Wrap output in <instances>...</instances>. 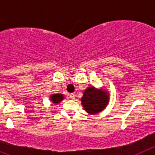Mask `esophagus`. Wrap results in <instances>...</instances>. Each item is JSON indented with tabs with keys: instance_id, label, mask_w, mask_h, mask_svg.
Masks as SVG:
<instances>
[{
	"instance_id": "1",
	"label": "esophagus",
	"mask_w": 155,
	"mask_h": 155,
	"mask_svg": "<svg viewBox=\"0 0 155 155\" xmlns=\"http://www.w3.org/2000/svg\"><path fill=\"white\" fill-rule=\"evenodd\" d=\"M70 98H72V99H74V98H75V94H74V93H72V94H70Z\"/></svg>"
}]
</instances>
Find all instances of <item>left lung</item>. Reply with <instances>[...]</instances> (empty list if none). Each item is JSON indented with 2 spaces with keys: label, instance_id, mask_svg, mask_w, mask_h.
Listing matches in <instances>:
<instances>
[{
  "label": "left lung",
  "instance_id": "left-lung-1",
  "mask_svg": "<svg viewBox=\"0 0 155 155\" xmlns=\"http://www.w3.org/2000/svg\"><path fill=\"white\" fill-rule=\"evenodd\" d=\"M101 90L94 87H87L81 98V102L84 110L90 114H95L104 109L109 102V97Z\"/></svg>",
  "mask_w": 155,
  "mask_h": 155
}]
</instances>
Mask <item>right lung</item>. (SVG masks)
Instances as JSON below:
<instances>
[{
  "instance_id": "1",
  "label": "right lung",
  "mask_w": 155,
  "mask_h": 155,
  "mask_svg": "<svg viewBox=\"0 0 155 155\" xmlns=\"http://www.w3.org/2000/svg\"><path fill=\"white\" fill-rule=\"evenodd\" d=\"M50 98H51V101L53 102V103H59V102H61V100L64 99V95H63V94H52Z\"/></svg>"
}]
</instances>
